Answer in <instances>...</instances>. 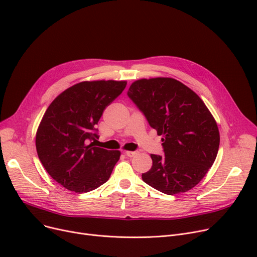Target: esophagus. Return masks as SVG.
<instances>
[{"label":"esophagus","instance_id":"1","mask_svg":"<svg viewBox=\"0 0 257 257\" xmlns=\"http://www.w3.org/2000/svg\"><path fill=\"white\" fill-rule=\"evenodd\" d=\"M137 153L138 151H125V154L128 156V158H133Z\"/></svg>","mask_w":257,"mask_h":257}]
</instances>
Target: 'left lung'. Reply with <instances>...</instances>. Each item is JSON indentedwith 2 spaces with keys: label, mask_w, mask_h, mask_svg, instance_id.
Wrapping results in <instances>:
<instances>
[{
  "label": "left lung",
  "mask_w": 257,
  "mask_h": 257,
  "mask_svg": "<svg viewBox=\"0 0 257 257\" xmlns=\"http://www.w3.org/2000/svg\"><path fill=\"white\" fill-rule=\"evenodd\" d=\"M162 136L164 155L151 154V169L143 181L165 194L195 187L213 165L219 147L216 121L200 97L170 77L142 79L127 92Z\"/></svg>",
  "instance_id": "8db88e82"
}]
</instances>
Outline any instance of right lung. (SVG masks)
Wrapping results in <instances>:
<instances>
[{
	"instance_id": "right-lung-1",
	"label": "right lung",
	"mask_w": 257,
	"mask_h": 257,
	"mask_svg": "<svg viewBox=\"0 0 257 257\" xmlns=\"http://www.w3.org/2000/svg\"><path fill=\"white\" fill-rule=\"evenodd\" d=\"M125 81L82 82L66 89L47 108L39 126V159L55 182L76 193L105 184L120 152L94 146L95 125L122 92Z\"/></svg>"
}]
</instances>
